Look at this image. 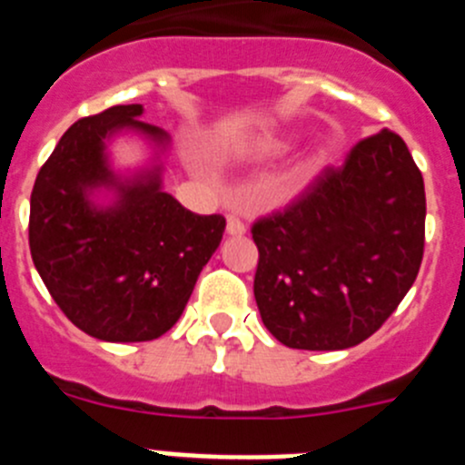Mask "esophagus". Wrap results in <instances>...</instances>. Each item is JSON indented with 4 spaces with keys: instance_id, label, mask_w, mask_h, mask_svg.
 <instances>
[{
    "instance_id": "1",
    "label": "esophagus",
    "mask_w": 465,
    "mask_h": 465,
    "mask_svg": "<svg viewBox=\"0 0 465 465\" xmlns=\"http://www.w3.org/2000/svg\"><path fill=\"white\" fill-rule=\"evenodd\" d=\"M244 232H246V225L242 223V219H237L235 213H230V216H228V235L240 237V235H244Z\"/></svg>"
}]
</instances>
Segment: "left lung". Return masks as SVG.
Listing matches in <instances>:
<instances>
[{
  "mask_svg": "<svg viewBox=\"0 0 465 465\" xmlns=\"http://www.w3.org/2000/svg\"><path fill=\"white\" fill-rule=\"evenodd\" d=\"M424 176L391 130L365 137L298 200L252 225L253 295L282 344L349 349L396 312L424 258Z\"/></svg>",
  "mask_w": 465,
  "mask_h": 465,
  "instance_id": "left-lung-1",
  "label": "left lung"
}]
</instances>
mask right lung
Returning a JSON list of instances; mask_svg holds the SVG:
<instances>
[{"instance_id":"right-lung-1","label":"right lung","mask_w":465,"mask_h":465,"mask_svg":"<svg viewBox=\"0 0 465 465\" xmlns=\"http://www.w3.org/2000/svg\"><path fill=\"white\" fill-rule=\"evenodd\" d=\"M142 111L118 104L74 123L30 197L36 272L69 322L106 342H149L170 331L225 230L221 213H193L163 191L160 167L130 182L109 170L104 142L118 130L167 142L160 127L139 121ZM100 185L117 191L109 208L89 200Z\"/></svg>"}]
</instances>
